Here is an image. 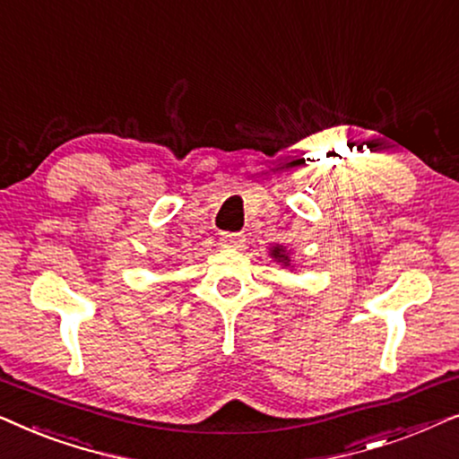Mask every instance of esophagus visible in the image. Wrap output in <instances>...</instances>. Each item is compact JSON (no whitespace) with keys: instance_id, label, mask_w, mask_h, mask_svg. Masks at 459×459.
Wrapping results in <instances>:
<instances>
[{"instance_id":"obj_1","label":"esophagus","mask_w":459,"mask_h":459,"mask_svg":"<svg viewBox=\"0 0 459 459\" xmlns=\"http://www.w3.org/2000/svg\"><path fill=\"white\" fill-rule=\"evenodd\" d=\"M223 248H242L244 247V236L242 234H223L219 240Z\"/></svg>"}]
</instances>
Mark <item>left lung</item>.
<instances>
[{"label": "left lung", "instance_id": "left-lung-1", "mask_svg": "<svg viewBox=\"0 0 459 459\" xmlns=\"http://www.w3.org/2000/svg\"><path fill=\"white\" fill-rule=\"evenodd\" d=\"M292 250H288L284 244H275V247H272L269 248V256H272V259L275 261V263H280L281 267H294L292 265Z\"/></svg>", "mask_w": 459, "mask_h": 459}]
</instances>
